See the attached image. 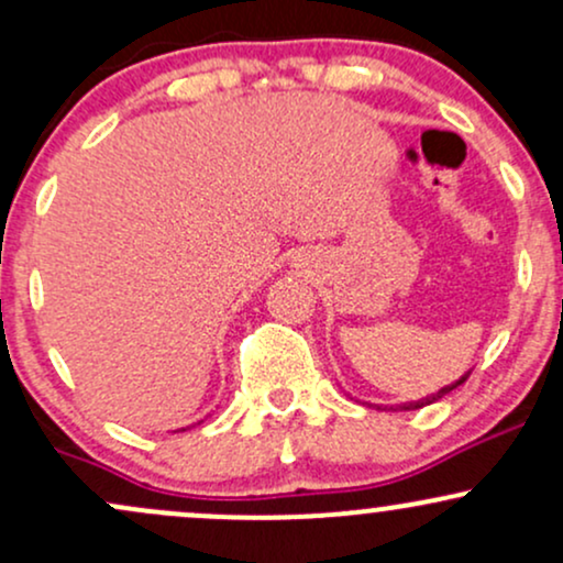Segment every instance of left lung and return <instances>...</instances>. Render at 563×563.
<instances>
[{
  "label": "left lung",
  "instance_id": "8db88e82",
  "mask_svg": "<svg viewBox=\"0 0 563 563\" xmlns=\"http://www.w3.org/2000/svg\"><path fill=\"white\" fill-rule=\"evenodd\" d=\"M471 376V371L466 373V376H461L455 380V384H450V386H442V389H439L437 394H429V397L426 399H418V402H402V405H397V407H391V410H418V407H426V405H434V402H439V399L444 397V394H450L452 389H457V386L461 384H466V378ZM378 407V405H376ZM378 410H384V407H378Z\"/></svg>",
  "mask_w": 563,
  "mask_h": 563
}]
</instances>
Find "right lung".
I'll list each match as a JSON object with an SVG mask.
<instances>
[{
    "instance_id": "obj_1",
    "label": "right lung",
    "mask_w": 563,
    "mask_h": 563,
    "mask_svg": "<svg viewBox=\"0 0 563 563\" xmlns=\"http://www.w3.org/2000/svg\"><path fill=\"white\" fill-rule=\"evenodd\" d=\"M198 423H203V421H198ZM198 423H196V426H198ZM187 429H190V426H187ZM179 431H185V429H179Z\"/></svg>"
}]
</instances>
